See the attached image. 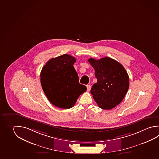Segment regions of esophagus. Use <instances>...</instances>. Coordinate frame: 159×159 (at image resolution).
Wrapping results in <instances>:
<instances>
[{
  "instance_id": "obj_1",
  "label": "esophagus",
  "mask_w": 159,
  "mask_h": 159,
  "mask_svg": "<svg viewBox=\"0 0 159 159\" xmlns=\"http://www.w3.org/2000/svg\"><path fill=\"white\" fill-rule=\"evenodd\" d=\"M87 91H90V90H91V86L90 85H87Z\"/></svg>"
}]
</instances>
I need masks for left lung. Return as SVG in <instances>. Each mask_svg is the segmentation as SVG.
Wrapping results in <instances>:
<instances>
[{"label": "left lung", "mask_w": 159, "mask_h": 159, "mask_svg": "<svg viewBox=\"0 0 159 159\" xmlns=\"http://www.w3.org/2000/svg\"><path fill=\"white\" fill-rule=\"evenodd\" d=\"M89 62L95 69L97 82L93 84L91 93L102 109L110 110L120 104L129 86V78L121 64L109 57Z\"/></svg>", "instance_id": "1"}]
</instances>
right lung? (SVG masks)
<instances>
[{
	"instance_id": "obj_1",
	"label": "right lung",
	"mask_w": 159,
	"mask_h": 159,
	"mask_svg": "<svg viewBox=\"0 0 159 159\" xmlns=\"http://www.w3.org/2000/svg\"><path fill=\"white\" fill-rule=\"evenodd\" d=\"M75 61V57L66 54L50 59L41 70L43 90L55 107L65 109L72 107L87 90L86 87L79 83L78 74L73 66Z\"/></svg>"
}]
</instances>
